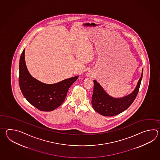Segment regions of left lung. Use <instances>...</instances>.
<instances>
[{
  "mask_svg": "<svg viewBox=\"0 0 160 160\" xmlns=\"http://www.w3.org/2000/svg\"><path fill=\"white\" fill-rule=\"evenodd\" d=\"M142 75L143 69L141 78L134 90L130 94L119 98L110 96L100 84L94 80V90L92 99V108L102 116L108 117L118 115L126 110L136 99L139 91Z\"/></svg>",
  "mask_w": 160,
  "mask_h": 160,
  "instance_id": "left-lung-1",
  "label": "left lung"
}]
</instances>
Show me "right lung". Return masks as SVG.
<instances>
[{
	"label": "right lung",
	"instance_id": "add662e5",
	"mask_svg": "<svg viewBox=\"0 0 160 160\" xmlns=\"http://www.w3.org/2000/svg\"><path fill=\"white\" fill-rule=\"evenodd\" d=\"M23 50L19 61V82L24 98L41 111L51 112L65 101L68 88L78 76L66 79L54 84H46L32 77L27 70Z\"/></svg>",
	"mask_w": 160,
	"mask_h": 160
}]
</instances>
